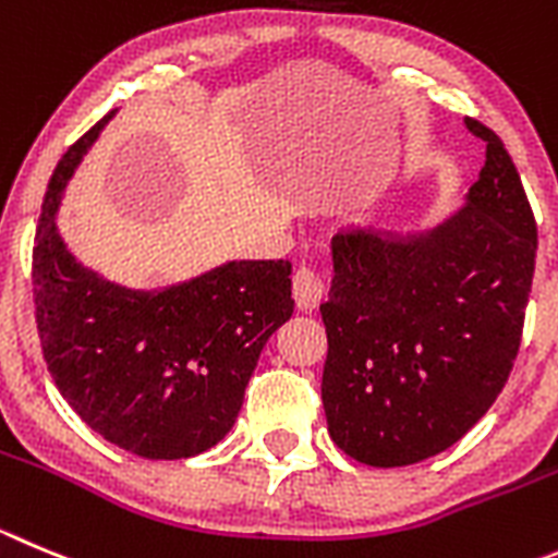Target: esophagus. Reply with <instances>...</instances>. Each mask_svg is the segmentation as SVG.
I'll use <instances>...</instances> for the list:
<instances>
[{"label": "esophagus", "mask_w": 558, "mask_h": 558, "mask_svg": "<svg viewBox=\"0 0 558 558\" xmlns=\"http://www.w3.org/2000/svg\"><path fill=\"white\" fill-rule=\"evenodd\" d=\"M291 289H294V303L300 311H314L325 300V280H322L319 272L308 267L296 269Z\"/></svg>", "instance_id": "obj_1"}]
</instances>
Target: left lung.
Here are the masks:
<instances>
[{"label":"left lung","mask_w":558,"mask_h":558,"mask_svg":"<svg viewBox=\"0 0 558 558\" xmlns=\"http://www.w3.org/2000/svg\"><path fill=\"white\" fill-rule=\"evenodd\" d=\"M465 206L424 233L332 236L322 404L343 454L402 468L454 446L507 385L529 305L537 222L496 132Z\"/></svg>","instance_id":"8db88e82"}]
</instances>
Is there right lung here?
Returning <instances> with one entry per match:
<instances>
[{"mask_svg": "<svg viewBox=\"0 0 558 558\" xmlns=\"http://www.w3.org/2000/svg\"><path fill=\"white\" fill-rule=\"evenodd\" d=\"M114 109L57 165L33 250L44 361L93 432L145 460L217 446L242 410L264 343L291 319V264L228 262L168 289H126L76 262L57 208Z\"/></svg>", "mask_w": 558, "mask_h": 558, "instance_id": "add662e5", "label": "right lung"}]
</instances>
